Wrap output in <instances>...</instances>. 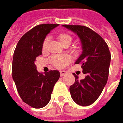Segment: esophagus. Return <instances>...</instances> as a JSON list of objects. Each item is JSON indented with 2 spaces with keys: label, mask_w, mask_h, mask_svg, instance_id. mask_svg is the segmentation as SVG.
I'll return each mask as SVG.
<instances>
[{
  "label": "esophagus",
  "mask_w": 123,
  "mask_h": 123,
  "mask_svg": "<svg viewBox=\"0 0 123 123\" xmlns=\"http://www.w3.org/2000/svg\"><path fill=\"white\" fill-rule=\"evenodd\" d=\"M60 74H61V77H62V76L65 75V74H67V73H66L65 71H64V70H62V71H61V72H60Z\"/></svg>",
  "instance_id": "esophagus-1"
}]
</instances>
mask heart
<instances>
[{"label": "heart", "mask_w": 123, "mask_h": 123, "mask_svg": "<svg viewBox=\"0 0 123 123\" xmlns=\"http://www.w3.org/2000/svg\"><path fill=\"white\" fill-rule=\"evenodd\" d=\"M58 38L59 41L62 45H65V44L69 45L73 39V37L70 34H69L68 33H65V32L59 34L58 36ZM49 40V37H46L43 40V42L42 44L43 49H45L46 48ZM50 62L53 65V66H55V68H62L65 67L66 65V64L68 63V58L64 55H53L50 58Z\"/></svg>", "instance_id": "b5f03b06"}]
</instances>
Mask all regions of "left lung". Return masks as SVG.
<instances>
[{
  "mask_svg": "<svg viewBox=\"0 0 123 123\" xmlns=\"http://www.w3.org/2000/svg\"><path fill=\"white\" fill-rule=\"evenodd\" d=\"M63 27L75 32L81 40L83 50L75 63L81 65L86 74L84 79L79 80L73 74L75 82L70 86V94L78 105L89 106L97 100L106 84L111 53L104 39L92 29L82 25H63Z\"/></svg>",
  "mask_w": 123,
  "mask_h": 123,
  "instance_id": "1",
  "label": "left lung"
}]
</instances>
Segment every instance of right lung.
Instances as JSON below:
<instances>
[{
  "label": "right lung",
  "instance_id": "obj_1",
  "mask_svg": "<svg viewBox=\"0 0 123 123\" xmlns=\"http://www.w3.org/2000/svg\"><path fill=\"white\" fill-rule=\"evenodd\" d=\"M58 24L35 26L19 39L14 51L12 79L22 100L34 108L46 106L50 101L55 84L60 77L58 70L43 74L37 70L36 58L42 54V44L46 35Z\"/></svg>",
  "mask_w": 123,
  "mask_h": 123
}]
</instances>
